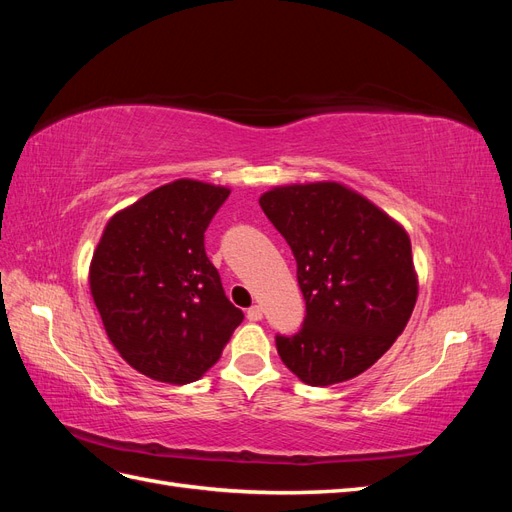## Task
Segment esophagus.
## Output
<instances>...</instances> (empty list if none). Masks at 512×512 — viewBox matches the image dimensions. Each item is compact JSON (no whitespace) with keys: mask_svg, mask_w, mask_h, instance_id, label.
<instances>
[{"mask_svg":"<svg viewBox=\"0 0 512 512\" xmlns=\"http://www.w3.org/2000/svg\"><path fill=\"white\" fill-rule=\"evenodd\" d=\"M247 320H250V322L262 320V307L260 305H252L250 309H247Z\"/></svg>","mask_w":512,"mask_h":512,"instance_id":"1","label":"esophagus"}]
</instances>
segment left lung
Instances as JSON below:
<instances>
[{
	"label": "left lung",
	"instance_id": "obj_1",
	"mask_svg": "<svg viewBox=\"0 0 512 512\" xmlns=\"http://www.w3.org/2000/svg\"><path fill=\"white\" fill-rule=\"evenodd\" d=\"M260 207L290 245L305 299L299 333L275 335L309 386L363 374L404 333L418 284L408 232L335 181L282 185Z\"/></svg>",
	"mask_w": 512,
	"mask_h": 512
}]
</instances>
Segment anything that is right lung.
<instances>
[{"mask_svg": "<svg viewBox=\"0 0 512 512\" xmlns=\"http://www.w3.org/2000/svg\"><path fill=\"white\" fill-rule=\"evenodd\" d=\"M230 190L179 179L106 224L89 267L91 297L108 339L136 371L198 380L243 322L205 252V230Z\"/></svg>", "mask_w": 512, "mask_h": 512, "instance_id": "1", "label": "right lung"}]
</instances>
